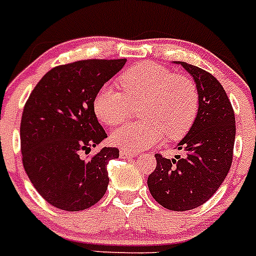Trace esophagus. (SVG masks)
I'll list each match as a JSON object with an SVG mask.
<instances>
[{"mask_svg": "<svg viewBox=\"0 0 256 256\" xmlns=\"http://www.w3.org/2000/svg\"><path fill=\"white\" fill-rule=\"evenodd\" d=\"M136 152L128 148H120V156L122 158H130V156H134Z\"/></svg>", "mask_w": 256, "mask_h": 256, "instance_id": "obj_1", "label": "esophagus"}]
</instances>
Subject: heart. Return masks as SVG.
<instances>
[{
	"instance_id": "obj_1",
	"label": "heart",
	"mask_w": 256,
	"mask_h": 256,
	"mask_svg": "<svg viewBox=\"0 0 256 256\" xmlns=\"http://www.w3.org/2000/svg\"><path fill=\"white\" fill-rule=\"evenodd\" d=\"M120 91L102 87L94 100L97 119L106 126L126 120L132 106L141 105L142 122L118 126L110 134L114 146L142 150L168 140L182 138L198 110V92L191 79L176 76L162 65L144 62L119 76Z\"/></svg>"
}]
</instances>
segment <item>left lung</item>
Masks as SVG:
<instances>
[{
	"instance_id": "1",
	"label": "left lung",
	"mask_w": 256,
	"mask_h": 256,
	"mask_svg": "<svg viewBox=\"0 0 256 256\" xmlns=\"http://www.w3.org/2000/svg\"><path fill=\"white\" fill-rule=\"evenodd\" d=\"M195 80L198 110L187 134L178 142L186 155L166 159L156 154V168L148 178L152 198L165 209L186 212L206 202L230 172L236 120L224 88L216 76L195 65L174 61Z\"/></svg>"
}]
</instances>
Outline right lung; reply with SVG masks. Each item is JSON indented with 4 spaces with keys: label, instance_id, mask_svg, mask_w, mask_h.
<instances>
[{
    "label": "right lung",
    "instance_id": "1",
    "mask_svg": "<svg viewBox=\"0 0 256 256\" xmlns=\"http://www.w3.org/2000/svg\"><path fill=\"white\" fill-rule=\"evenodd\" d=\"M126 62V58H94L60 65L32 91L20 123L22 165L52 206L79 212L105 195L108 164L119 158V150L104 148L90 160L80 154L108 137L94 112V100Z\"/></svg>",
    "mask_w": 256,
    "mask_h": 256
}]
</instances>
